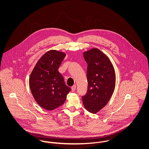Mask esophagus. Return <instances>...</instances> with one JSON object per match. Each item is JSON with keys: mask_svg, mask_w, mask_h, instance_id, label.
<instances>
[{"mask_svg": "<svg viewBox=\"0 0 149 149\" xmlns=\"http://www.w3.org/2000/svg\"><path fill=\"white\" fill-rule=\"evenodd\" d=\"M76 88H77V86L76 85H74L72 87H71V91H72V92H75V89H76Z\"/></svg>", "mask_w": 149, "mask_h": 149, "instance_id": "obj_1", "label": "esophagus"}]
</instances>
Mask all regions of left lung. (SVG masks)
Instances as JSON below:
<instances>
[{
  "mask_svg": "<svg viewBox=\"0 0 149 149\" xmlns=\"http://www.w3.org/2000/svg\"><path fill=\"white\" fill-rule=\"evenodd\" d=\"M83 56L88 64V91L82 101L88 112L97 113L106 106L113 93L116 73L109 58L99 49L88 50Z\"/></svg>",
  "mask_w": 149,
  "mask_h": 149,
  "instance_id": "left-lung-1",
  "label": "left lung"
}]
</instances>
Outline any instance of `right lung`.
<instances>
[{
	"label": "right lung",
	"mask_w": 149,
	"mask_h": 149,
	"mask_svg": "<svg viewBox=\"0 0 149 149\" xmlns=\"http://www.w3.org/2000/svg\"><path fill=\"white\" fill-rule=\"evenodd\" d=\"M66 54L57 50L47 51L36 64L29 79V85L36 102L47 111L64 103L71 89L58 71Z\"/></svg>",
	"instance_id": "1"
}]
</instances>
